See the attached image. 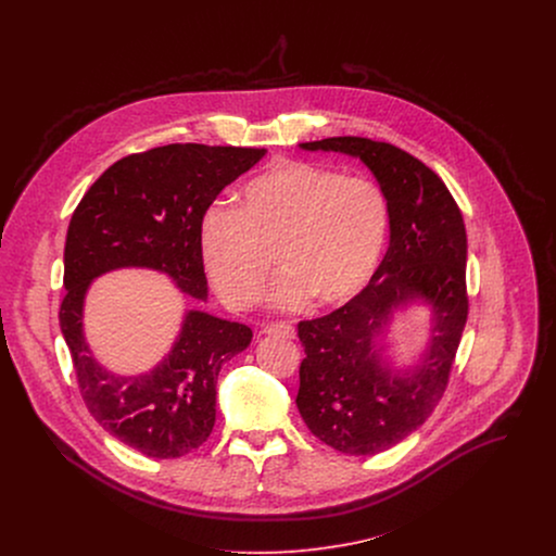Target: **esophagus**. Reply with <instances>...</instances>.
<instances>
[{"mask_svg":"<svg viewBox=\"0 0 556 556\" xmlns=\"http://www.w3.org/2000/svg\"><path fill=\"white\" fill-rule=\"evenodd\" d=\"M263 333H278V336H287V338H293L295 336V327L291 323H269L263 327Z\"/></svg>","mask_w":556,"mask_h":556,"instance_id":"obj_1","label":"esophagus"}]
</instances>
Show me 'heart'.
Instances as JSON below:
<instances>
[{
  "label": "heart",
  "instance_id": "obj_1",
  "mask_svg": "<svg viewBox=\"0 0 556 556\" xmlns=\"http://www.w3.org/2000/svg\"><path fill=\"white\" fill-rule=\"evenodd\" d=\"M388 231V199L375 181L280 159L241 188L238 210H207L201 261L216 293L233 311L261 302L274 256L282 267L276 306L295 311L315 300L333 308L366 289Z\"/></svg>",
  "mask_w": 556,
  "mask_h": 556
}]
</instances>
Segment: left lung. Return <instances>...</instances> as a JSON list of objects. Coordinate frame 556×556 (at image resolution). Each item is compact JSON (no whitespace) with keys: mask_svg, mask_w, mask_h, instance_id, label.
Segmentation results:
<instances>
[{"mask_svg":"<svg viewBox=\"0 0 556 556\" xmlns=\"http://www.w3.org/2000/svg\"><path fill=\"white\" fill-rule=\"evenodd\" d=\"M300 148L357 156L390 207V248L368 287L342 308L298 325L306 357L295 402L306 426L342 454L375 456L415 432L445 394L469 315L465 220L443 179L392 143L331 137ZM415 299L431 306L433 336L425 359L396 374L374 338Z\"/></svg>","mask_w":556,"mask_h":556,"instance_id":"obj_1","label":"left lung"}]
</instances>
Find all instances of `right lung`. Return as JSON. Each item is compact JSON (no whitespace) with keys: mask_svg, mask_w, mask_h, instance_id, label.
Listing matches in <instances>:
<instances>
[{"mask_svg":"<svg viewBox=\"0 0 556 556\" xmlns=\"http://www.w3.org/2000/svg\"><path fill=\"white\" fill-rule=\"evenodd\" d=\"M265 150L173 143L111 164L80 199L64 248L60 325L91 417L117 441L150 458L199 450L216 421V381L241 353L248 325L190 311L170 353L152 372L117 377L102 368L83 336V300L93 278L119 267H150L197 300H207L201 223L225 186Z\"/></svg>","mask_w":556,"mask_h":556,"instance_id":"right-lung-1","label":"right lung"}]
</instances>
